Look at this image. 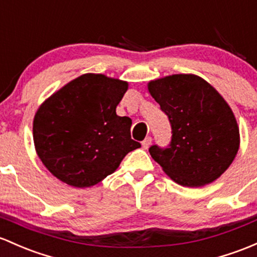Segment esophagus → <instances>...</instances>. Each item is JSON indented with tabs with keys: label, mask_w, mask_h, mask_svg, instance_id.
Wrapping results in <instances>:
<instances>
[{
	"label": "esophagus",
	"mask_w": 257,
	"mask_h": 257,
	"mask_svg": "<svg viewBox=\"0 0 257 257\" xmlns=\"http://www.w3.org/2000/svg\"><path fill=\"white\" fill-rule=\"evenodd\" d=\"M151 143H152L151 137H146V139L143 140V142H142V147L145 148V150H148V148H150V146H151Z\"/></svg>",
	"instance_id": "obj_1"
}]
</instances>
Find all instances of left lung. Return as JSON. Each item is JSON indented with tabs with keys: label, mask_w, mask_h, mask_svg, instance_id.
<instances>
[{
	"label": "left lung",
	"mask_w": 257,
	"mask_h": 257,
	"mask_svg": "<svg viewBox=\"0 0 257 257\" xmlns=\"http://www.w3.org/2000/svg\"><path fill=\"white\" fill-rule=\"evenodd\" d=\"M168 115L172 142L150 153L175 183L198 187L217 180L238 153L239 127L230 106L208 82L195 74H173L148 83Z\"/></svg>",
	"instance_id": "left-lung-1"
}]
</instances>
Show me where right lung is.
Returning <instances> with one entry per match:
<instances>
[{"instance_id": "right-lung-1", "label": "right lung", "mask_w": 257, "mask_h": 257, "mask_svg": "<svg viewBox=\"0 0 257 257\" xmlns=\"http://www.w3.org/2000/svg\"><path fill=\"white\" fill-rule=\"evenodd\" d=\"M128 83L85 73L63 85L38 109L33 140L40 161L52 175L74 187L100 183L117 169L128 152L132 121L116 115Z\"/></svg>"}]
</instances>
